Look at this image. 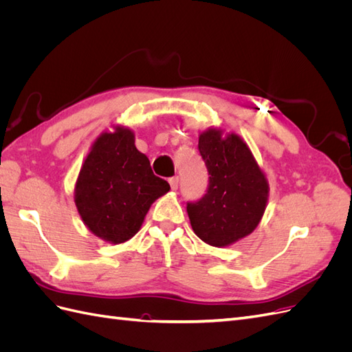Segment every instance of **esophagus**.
<instances>
[{
  "label": "esophagus",
  "mask_w": 352,
  "mask_h": 352,
  "mask_svg": "<svg viewBox=\"0 0 352 352\" xmlns=\"http://www.w3.org/2000/svg\"><path fill=\"white\" fill-rule=\"evenodd\" d=\"M168 184H170V186H172L173 190H176L177 186H179V177H177V176L170 177V179H168Z\"/></svg>",
  "instance_id": "esophagus-1"
}]
</instances>
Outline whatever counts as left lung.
<instances>
[{"label": "left lung", "mask_w": 352, "mask_h": 352, "mask_svg": "<svg viewBox=\"0 0 352 352\" xmlns=\"http://www.w3.org/2000/svg\"><path fill=\"white\" fill-rule=\"evenodd\" d=\"M199 154L208 170L207 194L188 202L195 235L212 247H228L258 226L269 198V182L241 138L220 129L199 135Z\"/></svg>", "instance_id": "8db88e82"}]
</instances>
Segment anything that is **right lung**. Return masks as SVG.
Here are the masks:
<instances>
[{"label": "right lung", "instance_id": "1", "mask_svg": "<svg viewBox=\"0 0 352 352\" xmlns=\"http://www.w3.org/2000/svg\"><path fill=\"white\" fill-rule=\"evenodd\" d=\"M170 185L157 177L148 157L136 150L127 127L101 133L83 162L74 186V204L87 228L110 243L135 236L153 202Z\"/></svg>", "mask_w": 352, "mask_h": 352}]
</instances>
